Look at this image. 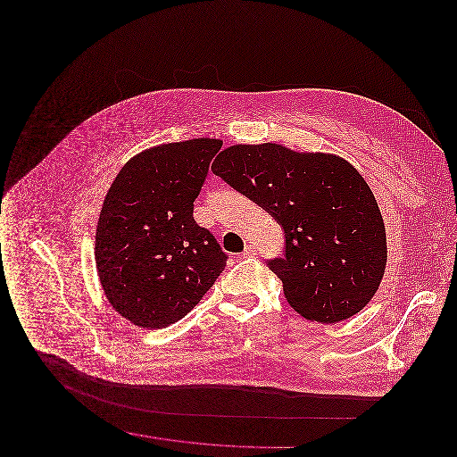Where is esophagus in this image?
I'll return each instance as SVG.
<instances>
[{
    "instance_id": "esophagus-1",
    "label": "esophagus",
    "mask_w": 457,
    "mask_h": 457,
    "mask_svg": "<svg viewBox=\"0 0 457 457\" xmlns=\"http://www.w3.org/2000/svg\"><path fill=\"white\" fill-rule=\"evenodd\" d=\"M241 255H243V257H253V255H257V246H255V245H245V250H243Z\"/></svg>"
}]
</instances>
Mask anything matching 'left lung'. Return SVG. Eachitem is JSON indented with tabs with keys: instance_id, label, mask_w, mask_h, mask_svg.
Here are the masks:
<instances>
[{
	"instance_id": "obj_1",
	"label": "left lung",
	"mask_w": 457,
	"mask_h": 457,
	"mask_svg": "<svg viewBox=\"0 0 457 457\" xmlns=\"http://www.w3.org/2000/svg\"><path fill=\"white\" fill-rule=\"evenodd\" d=\"M211 170L283 226L284 259L269 262L287 303L306 320L336 324L375 296L387 237L365 178L341 155L281 144H237Z\"/></svg>"
}]
</instances>
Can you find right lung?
I'll list each match as a JSON object with an SVG mask.
<instances>
[{
    "mask_svg": "<svg viewBox=\"0 0 457 457\" xmlns=\"http://www.w3.org/2000/svg\"><path fill=\"white\" fill-rule=\"evenodd\" d=\"M200 137L133 155L109 187L96 226V269L109 304L133 326L183 319L226 265L194 219V202L220 149Z\"/></svg>",
    "mask_w": 457,
    "mask_h": 457,
    "instance_id": "obj_1",
    "label": "right lung"
}]
</instances>
